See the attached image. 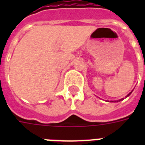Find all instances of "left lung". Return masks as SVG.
I'll return each instance as SVG.
<instances>
[{
	"label": "left lung",
	"mask_w": 145,
	"mask_h": 145,
	"mask_svg": "<svg viewBox=\"0 0 145 145\" xmlns=\"http://www.w3.org/2000/svg\"><path fill=\"white\" fill-rule=\"evenodd\" d=\"M132 92H133V91H132ZM132 92H131V93H129V94H128V95H126V97H128V96H129V95H130V94H131V93H132ZM123 99H120V100H119V101H121V100H123Z\"/></svg>",
	"instance_id": "left-lung-1"
}]
</instances>
